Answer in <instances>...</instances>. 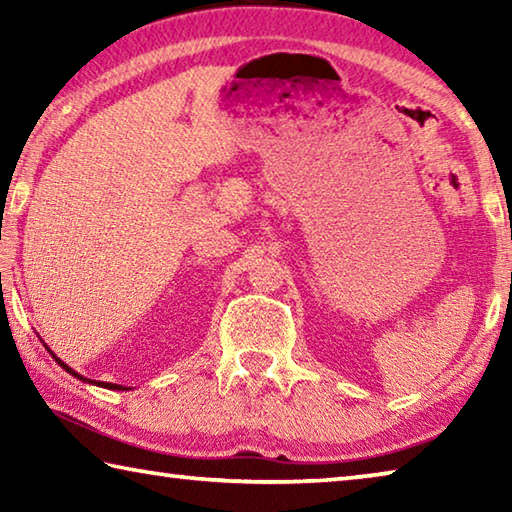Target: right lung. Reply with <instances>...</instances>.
I'll return each mask as SVG.
<instances>
[{
  "label": "right lung",
  "mask_w": 512,
  "mask_h": 512,
  "mask_svg": "<svg viewBox=\"0 0 512 512\" xmlns=\"http://www.w3.org/2000/svg\"><path fill=\"white\" fill-rule=\"evenodd\" d=\"M47 350H49V348H47ZM49 352H51V350H49ZM51 357H54V359L58 361V366H60V368H63V370H67V372H69V375H72V377H76V379H81V381H88V384H97V386H103V388H110V391H126V386H119V384H108V381H94V379H88V377H83V375H79V372H76V370H72V368H69L65 361H60V359L56 357V354H54V352H51Z\"/></svg>",
  "instance_id": "1"
}]
</instances>
